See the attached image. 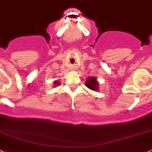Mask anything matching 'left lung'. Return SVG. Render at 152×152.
<instances>
[{
	"label": "left lung",
	"mask_w": 152,
	"mask_h": 152,
	"mask_svg": "<svg viewBox=\"0 0 152 152\" xmlns=\"http://www.w3.org/2000/svg\"><path fill=\"white\" fill-rule=\"evenodd\" d=\"M86 86L89 89H91V91H97L99 89V83H98L96 77H88L86 82Z\"/></svg>",
	"instance_id": "obj_1"
}]
</instances>
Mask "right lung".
Instances as JSON below:
<instances>
[{"instance_id": "obj_1", "label": "right lung", "mask_w": 152, "mask_h": 152, "mask_svg": "<svg viewBox=\"0 0 152 152\" xmlns=\"http://www.w3.org/2000/svg\"><path fill=\"white\" fill-rule=\"evenodd\" d=\"M60 83H61L59 82L58 80H55L54 82H53V85H54V86H53L56 87V86H58Z\"/></svg>"}]
</instances>
